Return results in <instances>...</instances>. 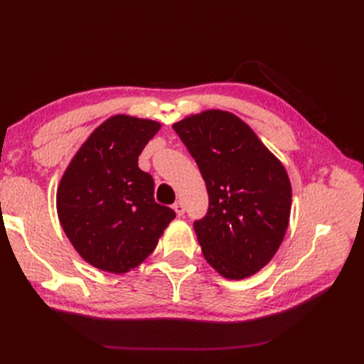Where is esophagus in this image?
I'll return each mask as SVG.
<instances>
[{"mask_svg": "<svg viewBox=\"0 0 364 364\" xmlns=\"http://www.w3.org/2000/svg\"><path fill=\"white\" fill-rule=\"evenodd\" d=\"M173 209H174V213L178 214V215H183V213H185V206H183L182 202H176L173 205Z\"/></svg>", "mask_w": 364, "mask_h": 364, "instance_id": "1", "label": "esophagus"}]
</instances>
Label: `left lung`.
Returning <instances> with one entry per match:
<instances>
[{"instance_id": "left-lung-1", "label": "left lung", "mask_w": 364, "mask_h": 364, "mask_svg": "<svg viewBox=\"0 0 364 364\" xmlns=\"http://www.w3.org/2000/svg\"><path fill=\"white\" fill-rule=\"evenodd\" d=\"M196 159L209 196L194 223L209 266L245 279L267 266L290 222L291 183L282 162L232 112L208 109L173 124Z\"/></svg>"}]
</instances>
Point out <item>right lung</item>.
I'll use <instances>...</instances> for the list:
<instances>
[{"label":"right lung","mask_w":364,"mask_h":364,"mask_svg":"<svg viewBox=\"0 0 364 364\" xmlns=\"http://www.w3.org/2000/svg\"><path fill=\"white\" fill-rule=\"evenodd\" d=\"M161 129L147 118L117 114L77 150L56 193L59 222L92 267L127 273L155 250L174 211L155 202L153 178L138 156Z\"/></svg>","instance_id":"obj_1"}]
</instances>
